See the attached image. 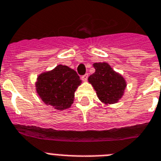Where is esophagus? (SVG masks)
<instances>
[{
  "mask_svg": "<svg viewBox=\"0 0 161 161\" xmlns=\"http://www.w3.org/2000/svg\"><path fill=\"white\" fill-rule=\"evenodd\" d=\"M88 79V74H86V75H84L81 76V80L83 81H86Z\"/></svg>",
  "mask_w": 161,
  "mask_h": 161,
  "instance_id": "34e87169",
  "label": "esophagus"
}]
</instances>
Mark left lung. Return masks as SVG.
Here are the masks:
<instances>
[{
	"label": "left lung",
	"instance_id": "left-lung-1",
	"mask_svg": "<svg viewBox=\"0 0 161 161\" xmlns=\"http://www.w3.org/2000/svg\"><path fill=\"white\" fill-rule=\"evenodd\" d=\"M93 66L95 72L89 76L88 80L96 91L99 100L105 104L117 103L127 87L125 79L106 62H96Z\"/></svg>",
	"mask_w": 161,
	"mask_h": 161
}]
</instances>
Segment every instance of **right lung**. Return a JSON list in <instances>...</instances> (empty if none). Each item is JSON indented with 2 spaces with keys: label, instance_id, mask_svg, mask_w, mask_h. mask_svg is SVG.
I'll list each match as a JSON object with an SVG mask.
<instances>
[{
  "label": "right lung",
  "instance_id": "obj_1",
  "mask_svg": "<svg viewBox=\"0 0 161 161\" xmlns=\"http://www.w3.org/2000/svg\"><path fill=\"white\" fill-rule=\"evenodd\" d=\"M80 84L76 71L67 66L58 65L38 75L35 86L38 95L46 104L64 110L73 103L75 91Z\"/></svg>",
  "mask_w": 161,
  "mask_h": 161
}]
</instances>
